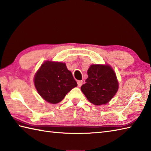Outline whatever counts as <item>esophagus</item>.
<instances>
[{
    "instance_id": "esophagus-1",
    "label": "esophagus",
    "mask_w": 151,
    "mask_h": 151,
    "mask_svg": "<svg viewBox=\"0 0 151 151\" xmlns=\"http://www.w3.org/2000/svg\"><path fill=\"white\" fill-rule=\"evenodd\" d=\"M82 83H83V82H82V81H78V82H77L78 86V87H81V86L82 85Z\"/></svg>"
}]
</instances>
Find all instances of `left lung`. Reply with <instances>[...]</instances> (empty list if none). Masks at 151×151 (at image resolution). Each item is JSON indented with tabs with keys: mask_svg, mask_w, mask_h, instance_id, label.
<instances>
[{
	"mask_svg": "<svg viewBox=\"0 0 151 151\" xmlns=\"http://www.w3.org/2000/svg\"><path fill=\"white\" fill-rule=\"evenodd\" d=\"M88 76L81 91L93 104H107L119 89L114 70L109 65H91L88 70Z\"/></svg>",
	"mask_w": 151,
	"mask_h": 151,
	"instance_id": "left-lung-1",
	"label": "left lung"
}]
</instances>
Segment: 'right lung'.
Listing matches in <instances>:
<instances>
[{
	"mask_svg": "<svg viewBox=\"0 0 151 151\" xmlns=\"http://www.w3.org/2000/svg\"><path fill=\"white\" fill-rule=\"evenodd\" d=\"M34 83L39 95L52 104L61 101L68 92L77 86L65 63L51 61L42 64L35 74Z\"/></svg>",
	"mask_w": 151,
	"mask_h": 151,
	"instance_id": "obj_1",
	"label": "right lung"
}]
</instances>
